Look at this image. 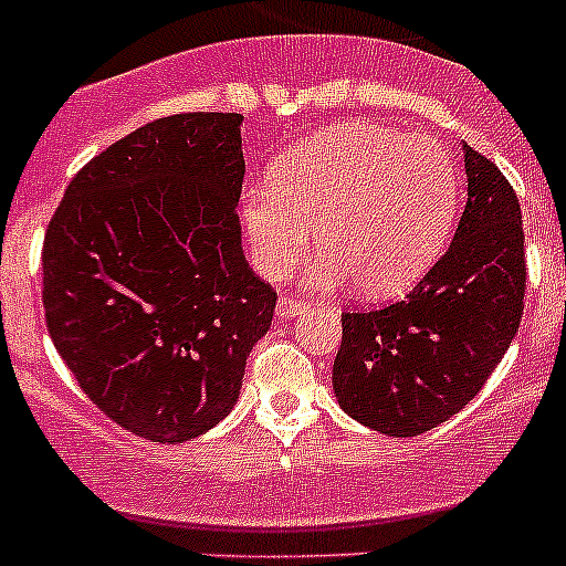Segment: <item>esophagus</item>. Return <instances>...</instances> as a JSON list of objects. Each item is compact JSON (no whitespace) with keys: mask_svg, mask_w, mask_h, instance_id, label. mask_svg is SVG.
<instances>
[{"mask_svg":"<svg viewBox=\"0 0 566 566\" xmlns=\"http://www.w3.org/2000/svg\"><path fill=\"white\" fill-rule=\"evenodd\" d=\"M297 312H303V303H300L297 297H280L277 300V317L280 319L294 317Z\"/></svg>","mask_w":566,"mask_h":566,"instance_id":"34e87169","label":"esophagus"}]
</instances>
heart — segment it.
I'll return each mask as SVG.
<instances>
[{
    "label": "heart",
    "instance_id": "b5f03b06",
    "mask_svg": "<svg viewBox=\"0 0 566 566\" xmlns=\"http://www.w3.org/2000/svg\"><path fill=\"white\" fill-rule=\"evenodd\" d=\"M457 209V161L439 138L337 124L280 155L272 184L243 192L240 221L263 277H286L317 223L323 254L308 283L354 277L359 292L391 297L437 263Z\"/></svg>",
    "mask_w": 566,
    "mask_h": 566
}]
</instances>
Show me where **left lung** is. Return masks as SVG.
<instances>
[{"label":"left lung","mask_w":566,"mask_h":566,"mask_svg":"<svg viewBox=\"0 0 566 566\" xmlns=\"http://www.w3.org/2000/svg\"><path fill=\"white\" fill-rule=\"evenodd\" d=\"M468 207L453 243L411 294L345 312L334 394L385 437H419L459 413L502 363L524 312L522 207L499 167L462 144Z\"/></svg>","instance_id":"1"}]
</instances>
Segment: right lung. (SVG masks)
<instances>
[{
    "label": "right lung",
    "mask_w": 566,
    "mask_h": 566,
    "mask_svg": "<svg viewBox=\"0 0 566 566\" xmlns=\"http://www.w3.org/2000/svg\"><path fill=\"white\" fill-rule=\"evenodd\" d=\"M238 113L124 135L70 181L42 249L44 317L82 391L124 431L184 442L229 417L277 294L234 214Z\"/></svg>",
    "instance_id": "obj_1"
}]
</instances>
